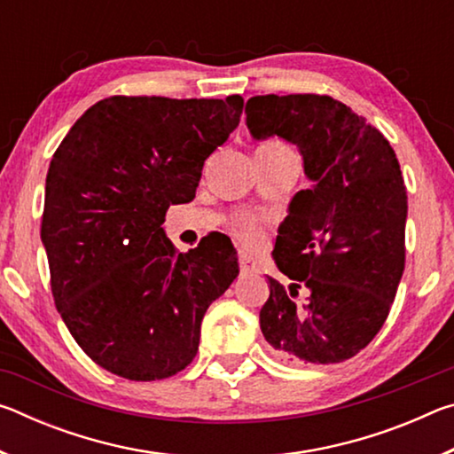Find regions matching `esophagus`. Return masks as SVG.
<instances>
[{
    "instance_id": "esophagus-1",
    "label": "esophagus",
    "mask_w": 454,
    "mask_h": 454,
    "mask_svg": "<svg viewBox=\"0 0 454 454\" xmlns=\"http://www.w3.org/2000/svg\"><path fill=\"white\" fill-rule=\"evenodd\" d=\"M238 264H240V274H252L258 270L256 260L246 254V252H240V254H238Z\"/></svg>"
}]
</instances>
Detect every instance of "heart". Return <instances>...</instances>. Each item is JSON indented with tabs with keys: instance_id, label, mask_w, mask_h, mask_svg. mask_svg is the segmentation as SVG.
<instances>
[{
	"instance_id": "b5f03b06",
	"label": "heart",
	"mask_w": 454,
	"mask_h": 454,
	"mask_svg": "<svg viewBox=\"0 0 454 454\" xmlns=\"http://www.w3.org/2000/svg\"><path fill=\"white\" fill-rule=\"evenodd\" d=\"M266 145H274V148H284V144L280 142H270ZM230 228L236 234V238L244 244H254L258 242V238L262 236L264 230V218L260 214H252V212H242L236 214V216L230 220Z\"/></svg>"
}]
</instances>
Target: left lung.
I'll return each mask as SVG.
<instances>
[{
	"label": "left lung",
	"mask_w": 454,
	"mask_h": 454,
	"mask_svg": "<svg viewBox=\"0 0 454 454\" xmlns=\"http://www.w3.org/2000/svg\"><path fill=\"white\" fill-rule=\"evenodd\" d=\"M254 137L296 144L312 186L292 198L260 328L276 356L334 364L356 356L387 320L404 270L406 186L396 153L348 106L318 94L254 96Z\"/></svg>",
	"instance_id": "1"
}]
</instances>
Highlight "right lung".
Instances as JSON below:
<instances>
[{"mask_svg": "<svg viewBox=\"0 0 454 454\" xmlns=\"http://www.w3.org/2000/svg\"><path fill=\"white\" fill-rule=\"evenodd\" d=\"M242 96H110L53 153L42 216L56 309L80 348L128 380L186 368L208 306L238 276L234 246L178 252L170 204L196 196L206 158L240 124Z\"/></svg>", "mask_w": 454, "mask_h": 454, "instance_id": "add662e5", "label": "right lung"}]
</instances>
